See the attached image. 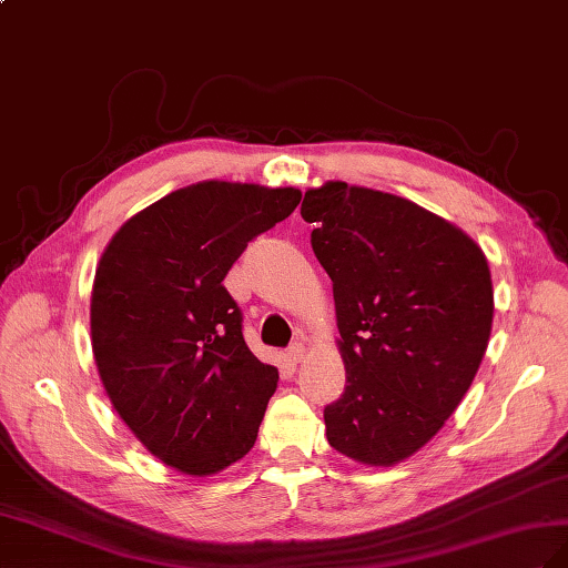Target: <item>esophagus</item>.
<instances>
[{
    "instance_id": "esophagus-1",
    "label": "esophagus",
    "mask_w": 568,
    "mask_h": 568,
    "mask_svg": "<svg viewBox=\"0 0 568 568\" xmlns=\"http://www.w3.org/2000/svg\"><path fill=\"white\" fill-rule=\"evenodd\" d=\"M287 356H290V362H302L304 356H306V347H304V343H295V345H290V349H287Z\"/></svg>"
}]
</instances>
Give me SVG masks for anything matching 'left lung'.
I'll return each instance as SVG.
<instances>
[{"mask_svg":"<svg viewBox=\"0 0 568 568\" xmlns=\"http://www.w3.org/2000/svg\"><path fill=\"white\" fill-rule=\"evenodd\" d=\"M302 219L333 281L347 385L331 447L366 466L412 457L455 414L488 349V258L455 223L390 192L328 181Z\"/></svg>","mask_w":568,"mask_h":568,"instance_id":"8db88e82","label":"left lung"}]
</instances>
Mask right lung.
<instances>
[{
  "mask_svg": "<svg viewBox=\"0 0 568 568\" xmlns=\"http://www.w3.org/2000/svg\"><path fill=\"white\" fill-rule=\"evenodd\" d=\"M300 200L297 187L194 183L128 219L100 258L97 371L123 424L175 471L212 476L254 447L278 368L250 352L223 278Z\"/></svg>",
  "mask_w": 568,
  "mask_h": 568,
  "instance_id": "1",
  "label": "right lung"
}]
</instances>
